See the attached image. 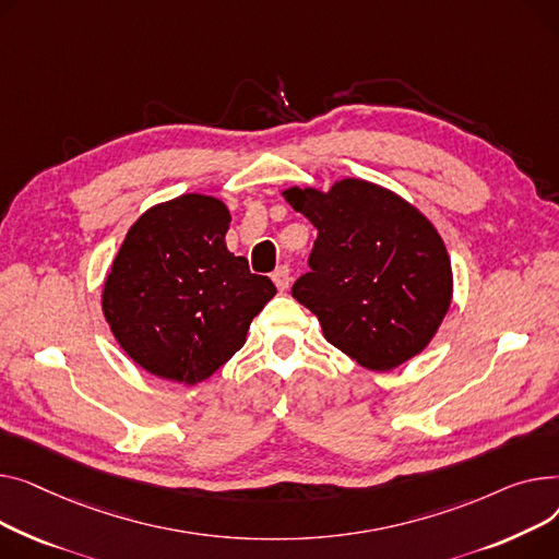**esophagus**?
Instances as JSON below:
<instances>
[{
  "label": "esophagus",
  "mask_w": 559,
  "mask_h": 559,
  "mask_svg": "<svg viewBox=\"0 0 559 559\" xmlns=\"http://www.w3.org/2000/svg\"><path fill=\"white\" fill-rule=\"evenodd\" d=\"M273 282H275V286H277V290H286L288 288V284H290V271L286 269V266H280L275 273H273Z\"/></svg>",
  "instance_id": "obj_1"
}]
</instances>
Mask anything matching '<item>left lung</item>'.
<instances>
[{
    "instance_id": "1",
    "label": "left lung",
    "mask_w": 559,
    "mask_h": 559,
    "mask_svg": "<svg viewBox=\"0 0 559 559\" xmlns=\"http://www.w3.org/2000/svg\"><path fill=\"white\" fill-rule=\"evenodd\" d=\"M282 195L318 227L311 273L290 293L318 318L324 338L372 372L424 352L453 298L451 259L436 225L400 193L360 178H341L326 191L288 187Z\"/></svg>"
}]
</instances>
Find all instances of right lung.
I'll use <instances>...</instances> for the list:
<instances>
[{
  "mask_svg": "<svg viewBox=\"0 0 559 559\" xmlns=\"http://www.w3.org/2000/svg\"><path fill=\"white\" fill-rule=\"evenodd\" d=\"M229 210L182 193L146 210L104 280L102 311L119 347L153 377L195 385L246 343L277 293L225 246Z\"/></svg>",
  "mask_w": 559,
  "mask_h": 559,
  "instance_id": "1",
  "label": "right lung"
}]
</instances>
